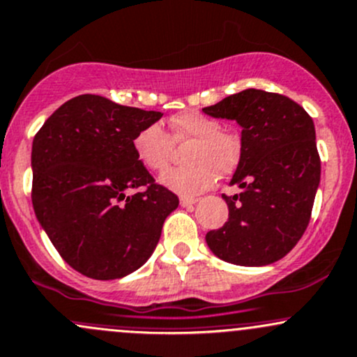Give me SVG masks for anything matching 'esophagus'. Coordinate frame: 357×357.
<instances>
[{
	"instance_id": "esophagus-1",
	"label": "esophagus",
	"mask_w": 357,
	"mask_h": 357,
	"mask_svg": "<svg viewBox=\"0 0 357 357\" xmlns=\"http://www.w3.org/2000/svg\"><path fill=\"white\" fill-rule=\"evenodd\" d=\"M195 202H197V199H194V197H182V199H180V206H182V208H190V206H194Z\"/></svg>"
}]
</instances>
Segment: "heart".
<instances>
[{
	"instance_id": "obj_1",
	"label": "heart",
	"mask_w": 357,
	"mask_h": 357,
	"mask_svg": "<svg viewBox=\"0 0 357 357\" xmlns=\"http://www.w3.org/2000/svg\"><path fill=\"white\" fill-rule=\"evenodd\" d=\"M170 136L160 124H149L137 131L132 149L137 162L151 172L168 167L174 143H189L185 162L189 165L168 170L160 182L180 195H195L208 190L218 175L225 177L236 168L241 156L238 134L221 129L216 119L199 110H182L168 121Z\"/></svg>"
}]
</instances>
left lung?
<instances>
[{
    "instance_id": "8db88e82",
    "label": "left lung",
    "mask_w": 357,
    "mask_h": 357,
    "mask_svg": "<svg viewBox=\"0 0 357 357\" xmlns=\"http://www.w3.org/2000/svg\"><path fill=\"white\" fill-rule=\"evenodd\" d=\"M202 112L236 121L241 156L223 195L228 221L206 235L214 255L235 266H269L289 254L305 233L320 183L315 126L291 98L248 90L229 95Z\"/></svg>"
}]
</instances>
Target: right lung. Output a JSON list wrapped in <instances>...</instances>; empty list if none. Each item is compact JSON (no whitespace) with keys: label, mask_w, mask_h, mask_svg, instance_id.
Returning a JSON list of instances; mask_svg holds the SVG:
<instances>
[{"label":"right lung","mask_w":357,"mask_h":357,"mask_svg":"<svg viewBox=\"0 0 357 357\" xmlns=\"http://www.w3.org/2000/svg\"><path fill=\"white\" fill-rule=\"evenodd\" d=\"M162 112L79 95L59 107L32 144V204L75 271L121 279L155 252L178 197L137 162L132 139ZM143 188L131 196L128 190Z\"/></svg>","instance_id":"right-lung-1"}]
</instances>
